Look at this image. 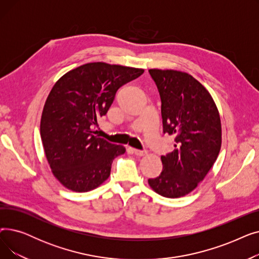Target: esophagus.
<instances>
[{
    "instance_id": "34e87169",
    "label": "esophagus",
    "mask_w": 259,
    "mask_h": 259,
    "mask_svg": "<svg viewBox=\"0 0 259 259\" xmlns=\"http://www.w3.org/2000/svg\"><path fill=\"white\" fill-rule=\"evenodd\" d=\"M131 150L135 155H138V156H144L147 154L146 151H141V150H138V149H131Z\"/></svg>"
}]
</instances>
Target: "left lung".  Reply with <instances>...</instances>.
Returning <instances> with one entry per match:
<instances>
[{
  "mask_svg": "<svg viewBox=\"0 0 259 259\" xmlns=\"http://www.w3.org/2000/svg\"><path fill=\"white\" fill-rule=\"evenodd\" d=\"M161 100L164 133L175 149L161 156L162 171L148 180L157 194L179 198L192 192L213 167L222 147V122L210 92L187 72L150 69Z\"/></svg>",
  "mask_w": 259,
  "mask_h": 259,
  "instance_id": "obj_1",
  "label": "left lung"
}]
</instances>
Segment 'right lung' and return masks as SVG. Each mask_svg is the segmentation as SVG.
<instances>
[{
    "instance_id": "right-lung-1",
    "label": "right lung",
    "mask_w": 259,
    "mask_h": 259,
    "mask_svg": "<svg viewBox=\"0 0 259 259\" xmlns=\"http://www.w3.org/2000/svg\"><path fill=\"white\" fill-rule=\"evenodd\" d=\"M144 69L95 62L60 77L45 102L40 139L51 172L65 188L88 192L110 176L113 159L124 146L93 135L98 117L107 113L119 87Z\"/></svg>"
}]
</instances>
